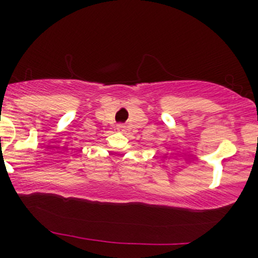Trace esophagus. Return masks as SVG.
Here are the masks:
<instances>
[{
  "label": "esophagus",
  "mask_w": 258,
  "mask_h": 258,
  "mask_svg": "<svg viewBox=\"0 0 258 258\" xmlns=\"http://www.w3.org/2000/svg\"><path fill=\"white\" fill-rule=\"evenodd\" d=\"M116 127H117V130H119V131H125V128H126V126L123 125V123H119V125H117Z\"/></svg>",
  "instance_id": "obj_1"
}]
</instances>
